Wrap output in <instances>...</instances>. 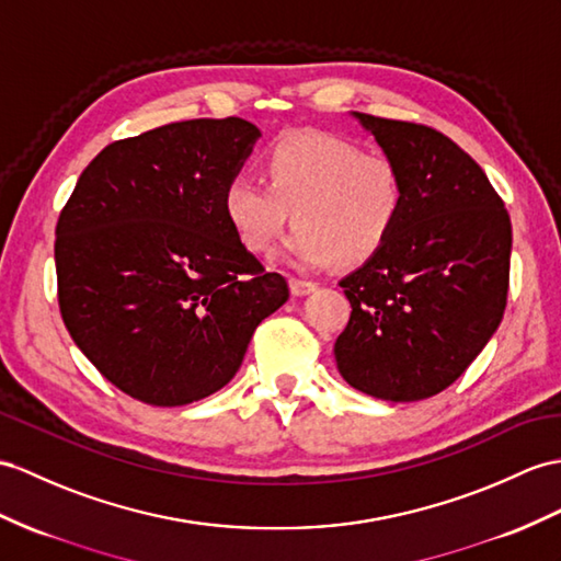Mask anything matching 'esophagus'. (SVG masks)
<instances>
[{
  "label": "esophagus",
  "instance_id": "obj_1",
  "mask_svg": "<svg viewBox=\"0 0 561 561\" xmlns=\"http://www.w3.org/2000/svg\"><path fill=\"white\" fill-rule=\"evenodd\" d=\"M313 290H317V283L305 280V278H290V293L295 297H305V295H309Z\"/></svg>",
  "mask_w": 561,
  "mask_h": 561
}]
</instances>
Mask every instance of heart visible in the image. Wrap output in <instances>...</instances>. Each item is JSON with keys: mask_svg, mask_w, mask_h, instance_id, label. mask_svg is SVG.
Segmentation results:
<instances>
[{"mask_svg": "<svg viewBox=\"0 0 561 561\" xmlns=\"http://www.w3.org/2000/svg\"><path fill=\"white\" fill-rule=\"evenodd\" d=\"M262 175L238 173L228 181L224 211L252 252H268L290 218L285 240L295 266L321 268L340 256L362 264L398 230L407 209L402 169L386 154H366L359 145L331 133L283 135L264 154Z\"/></svg>", "mask_w": 561, "mask_h": 561, "instance_id": "1", "label": "heart"}]
</instances>
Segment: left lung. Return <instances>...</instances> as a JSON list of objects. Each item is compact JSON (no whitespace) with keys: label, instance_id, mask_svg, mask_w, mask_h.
Listing matches in <instances>:
<instances>
[{"label":"left lung","instance_id":"8db88e82","mask_svg":"<svg viewBox=\"0 0 561 561\" xmlns=\"http://www.w3.org/2000/svg\"><path fill=\"white\" fill-rule=\"evenodd\" d=\"M354 116L402 169L407 209L386 248L340 280L352 313L335 340L337 371L378 400H426L453 386L497 331L510 290V214L447 135Z\"/></svg>","mask_w":561,"mask_h":561}]
</instances>
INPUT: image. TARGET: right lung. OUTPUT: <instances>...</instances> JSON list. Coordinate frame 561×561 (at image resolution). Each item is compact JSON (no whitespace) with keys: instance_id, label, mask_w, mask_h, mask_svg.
<instances>
[{"instance_id":"obj_1","label":"right lung","mask_w":561,"mask_h":561,"mask_svg":"<svg viewBox=\"0 0 561 561\" xmlns=\"http://www.w3.org/2000/svg\"><path fill=\"white\" fill-rule=\"evenodd\" d=\"M254 123L193 118L106 145L57 221L61 319L133 400L181 407L221 390L250 337L288 302L228 224L224 193Z\"/></svg>"}]
</instances>
